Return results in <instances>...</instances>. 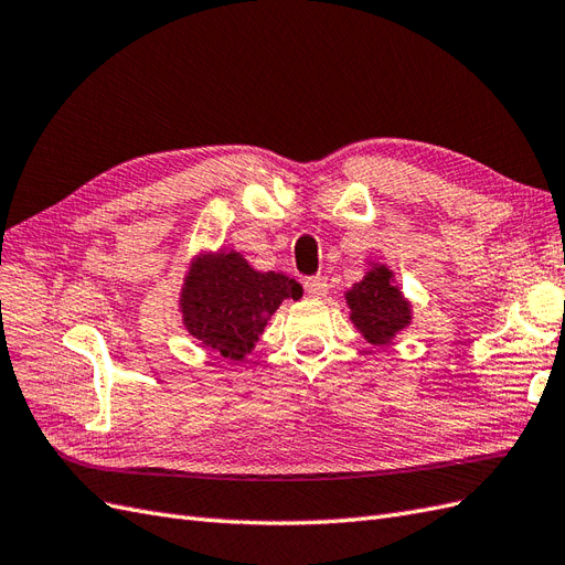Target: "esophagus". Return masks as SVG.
Returning <instances> with one entry per match:
<instances>
[{
  "mask_svg": "<svg viewBox=\"0 0 565 565\" xmlns=\"http://www.w3.org/2000/svg\"><path fill=\"white\" fill-rule=\"evenodd\" d=\"M303 289H306V295H309V297L320 299V297L328 295L330 285H328V280H324V278L316 276V278H306V280H303Z\"/></svg>",
  "mask_w": 565,
  "mask_h": 565,
  "instance_id": "obj_1",
  "label": "esophagus"
}]
</instances>
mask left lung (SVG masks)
Instances as JSON below:
<instances>
[{"mask_svg": "<svg viewBox=\"0 0 565 565\" xmlns=\"http://www.w3.org/2000/svg\"><path fill=\"white\" fill-rule=\"evenodd\" d=\"M351 320L370 344H388L409 322V303L393 285L386 266H374L347 292Z\"/></svg>", "mask_w": 565, "mask_h": 565, "instance_id": "8db88e82", "label": "left lung"}]
</instances>
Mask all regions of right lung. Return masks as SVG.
Returning a JSON list of instances; mask_svg holds the SVG:
<instances>
[{"instance_id":"obj_1","label":"right lung","mask_w":565,"mask_h":565,"mask_svg":"<svg viewBox=\"0 0 565 565\" xmlns=\"http://www.w3.org/2000/svg\"><path fill=\"white\" fill-rule=\"evenodd\" d=\"M299 297L297 280L254 270L237 252H218L202 256L185 276L183 324L204 347L243 361L282 299Z\"/></svg>"}]
</instances>
